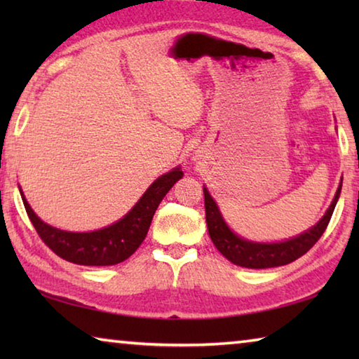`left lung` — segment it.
<instances>
[{
    "mask_svg": "<svg viewBox=\"0 0 359 359\" xmlns=\"http://www.w3.org/2000/svg\"><path fill=\"white\" fill-rule=\"evenodd\" d=\"M340 190H342V182H340L336 196H334L330 209L326 210L323 218L315 226L307 229L306 233L283 242L261 244V242L247 241L244 238H239L238 234H234L228 224L224 223L220 210H218V205L212 199L208 188H204L205 222H208L209 236L212 242H214V245L217 247V250L236 266L250 267V269H266V267L285 266L302 257L304 253H307L317 244V241L325 233L327 223L331 220L334 208H336L337 199L340 196Z\"/></svg>",
    "mask_w": 359,
    "mask_h": 359,
    "instance_id": "8db88e82",
    "label": "left lung"
}]
</instances>
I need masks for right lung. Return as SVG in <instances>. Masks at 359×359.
<instances>
[{"label":"right lung","mask_w":359,"mask_h":359,"mask_svg":"<svg viewBox=\"0 0 359 359\" xmlns=\"http://www.w3.org/2000/svg\"><path fill=\"white\" fill-rule=\"evenodd\" d=\"M182 175L180 168H174L158 177L123 218L92 233H71L50 226L34 214L22 190L20 194L34 229L53 253L74 264L112 266L130 258L142 244L156 208Z\"/></svg>","instance_id":"obj_1"}]
</instances>
